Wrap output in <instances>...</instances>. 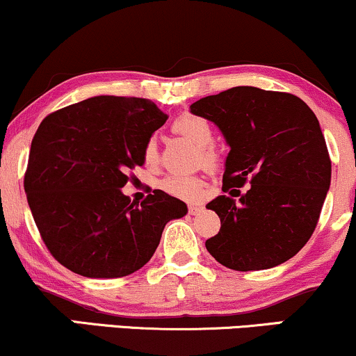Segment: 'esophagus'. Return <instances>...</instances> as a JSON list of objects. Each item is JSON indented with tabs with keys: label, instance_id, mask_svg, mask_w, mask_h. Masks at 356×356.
Here are the masks:
<instances>
[{
	"label": "esophagus",
	"instance_id": "34e87169",
	"mask_svg": "<svg viewBox=\"0 0 356 356\" xmlns=\"http://www.w3.org/2000/svg\"><path fill=\"white\" fill-rule=\"evenodd\" d=\"M202 210H204V207H202V205H188V213H191V215L200 213Z\"/></svg>",
	"mask_w": 356,
	"mask_h": 356
}]
</instances>
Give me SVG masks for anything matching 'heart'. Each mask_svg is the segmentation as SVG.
I'll return each mask as SVG.
<instances>
[{"mask_svg": "<svg viewBox=\"0 0 356 356\" xmlns=\"http://www.w3.org/2000/svg\"><path fill=\"white\" fill-rule=\"evenodd\" d=\"M172 129L177 134H181L193 146H197L199 151V161L207 169H215L218 165V152L213 149V128L205 118L199 115L186 113L181 115L172 123ZM159 151H157L156 138H149L143 147V159L146 164H156ZM161 191H164L175 199L195 202L199 200L204 193L205 184L199 175H182V174H170L159 182Z\"/></svg>", "mask_w": 356, "mask_h": 356, "instance_id": "obj_1", "label": "heart"}]
</instances>
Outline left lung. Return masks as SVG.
Returning <instances> with one entry per match:
<instances>
[{"label":"left lung","mask_w":356,"mask_h":356,"mask_svg":"<svg viewBox=\"0 0 356 356\" xmlns=\"http://www.w3.org/2000/svg\"><path fill=\"white\" fill-rule=\"evenodd\" d=\"M191 111L213 121L230 146L222 187L230 195L207 204L222 222L205 241L209 253L235 271L274 268L298 254L316 230L332 175L314 111L299 97L256 87L200 98ZM246 183L252 187L241 194Z\"/></svg>","instance_id":"8db88e82"}]
</instances>
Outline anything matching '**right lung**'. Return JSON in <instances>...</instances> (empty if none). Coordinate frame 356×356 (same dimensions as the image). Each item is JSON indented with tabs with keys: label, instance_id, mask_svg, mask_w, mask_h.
<instances>
[{
	"label": "right lung",
	"instance_id": "right-lung-1",
	"mask_svg": "<svg viewBox=\"0 0 356 356\" xmlns=\"http://www.w3.org/2000/svg\"><path fill=\"white\" fill-rule=\"evenodd\" d=\"M168 115L146 98L100 95L57 110L35 131L24 191L38 230L62 266L85 277H123L152 258L182 200L121 192Z\"/></svg>",
	"mask_w": 356,
	"mask_h": 356
}]
</instances>
